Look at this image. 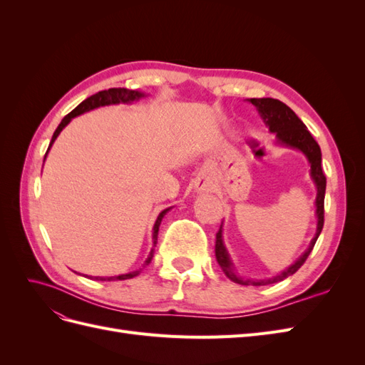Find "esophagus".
I'll list each match as a JSON object with an SVG mask.
<instances>
[{
	"mask_svg": "<svg viewBox=\"0 0 365 365\" xmlns=\"http://www.w3.org/2000/svg\"><path fill=\"white\" fill-rule=\"evenodd\" d=\"M205 184H202V182H196V185H195V189H196V192H204L205 190Z\"/></svg>",
	"mask_w": 365,
	"mask_h": 365,
	"instance_id": "esophagus-1",
	"label": "esophagus"
}]
</instances>
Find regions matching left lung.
I'll return each mask as SVG.
<instances>
[{
    "mask_svg": "<svg viewBox=\"0 0 365 365\" xmlns=\"http://www.w3.org/2000/svg\"><path fill=\"white\" fill-rule=\"evenodd\" d=\"M248 102L256 106L259 115L262 117L263 123L267 125L271 134H275L277 138V145L291 148L300 150L303 155L307 158L309 164H311V178L317 187V197H315V216H317V231L315 236L312 237L311 244H309L307 250L298 257L289 268L283 269L280 274L272 275L268 279H247L244 275H240L235 267L233 260L230 257V252L224 244V228L220 225L219 231L216 233V245H215V254L216 260L219 263L220 269L224 271L227 277L239 284L244 286H263L271 284L284 280L289 277L294 272L300 269L302 264L306 262L307 256L314 250L315 242L322 233L324 225V193H326V176L322 169V149H319L318 143L311 135V132L307 130L303 121L297 117V114L292 109L284 105L283 102L277 101V98H248Z\"/></svg>",
    "mask_w": 365,
    "mask_h": 365,
    "instance_id": "left-lung-1",
    "label": "left lung"
}]
</instances>
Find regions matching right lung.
<instances>
[{
  "instance_id": "obj_1",
  "label": "right lung",
  "mask_w": 365,
  "mask_h": 365,
  "mask_svg": "<svg viewBox=\"0 0 365 365\" xmlns=\"http://www.w3.org/2000/svg\"><path fill=\"white\" fill-rule=\"evenodd\" d=\"M143 97H146V94H145V93H140V91H135V90H126V88H109V90L98 91V93L93 94L91 97L85 98V101H83L81 105H77L70 114H67V115H65V117L62 118L59 126L56 128V130H54V134H53V137H51V141H50V146H48V149H47V153H48V150L51 149L54 140H56L58 135L62 132V129H63L65 126H67L74 117L81 115V114H85V113H88V111H93V109L101 108V106L118 105V103H134V102L140 101V98H143ZM47 153H46V158H47ZM46 158H43V160H46ZM170 208H172V207L163 210V212L158 215V217H157V220H155V224H153V228H152V244H153V245H152V250H150V252H149L148 259L145 260V263L141 264V268H138V269H135V271H130V272H128V274L113 275V277H91V279L101 280V282H114V280H126V279L137 277V275L141 272V269L145 268L146 264H149V263L152 262L153 252H155V247H157V240H158L160 224H161L163 217L165 216V213H168Z\"/></svg>"
}]
</instances>
